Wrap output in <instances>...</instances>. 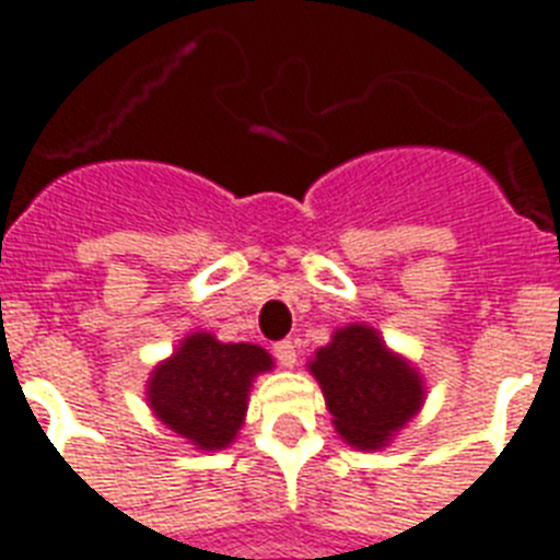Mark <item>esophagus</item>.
<instances>
[{
    "instance_id": "1",
    "label": "esophagus",
    "mask_w": 560,
    "mask_h": 560,
    "mask_svg": "<svg viewBox=\"0 0 560 560\" xmlns=\"http://www.w3.org/2000/svg\"><path fill=\"white\" fill-rule=\"evenodd\" d=\"M272 354H276V360H279L284 369L296 366V342H293V340L276 342V346H272Z\"/></svg>"
}]
</instances>
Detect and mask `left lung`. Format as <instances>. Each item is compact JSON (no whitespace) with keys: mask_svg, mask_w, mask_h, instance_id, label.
<instances>
[{"mask_svg":"<svg viewBox=\"0 0 560 560\" xmlns=\"http://www.w3.org/2000/svg\"><path fill=\"white\" fill-rule=\"evenodd\" d=\"M337 433L360 451H377L424 404L421 374L386 349L369 325H346L307 363Z\"/></svg>","mask_w":560,"mask_h":560,"instance_id":"8db88e82","label":"left lung"}]
</instances>
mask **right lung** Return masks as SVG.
<instances>
[{"mask_svg":"<svg viewBox=\"0 0 560 560\" xmlns=\"http://www.w3.org/2000/svg\"><path fill=\"white\" fill-rule=\"evenodd\" d=\"M272 358L253 342H220L211 334H188L148 381V404L162 424L197 444L220 451L244 424L255 374Z\"/></svg>","mask_w":560,"mask_h":560,"instance_id":"right-lung-1","label":"right lung"}]
</instances>
